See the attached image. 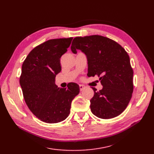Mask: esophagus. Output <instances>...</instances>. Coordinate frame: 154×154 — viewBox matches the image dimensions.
Segmentation results:
<instances>
[{"instance_id": "1", "label": "esophagus", "mask_w": 154, "mask_h": 154, "mask_svg": "<svg viewBox=\"0 0 154 154\" xmlns=\"http://www.w3.org/2000/svg\"><path fill=\"white\" fill-rule=\"evenodd\" d=\"M79 88H80V91H82L85 89V86L82 85H79Z\"/></svg>"}]
</instances>
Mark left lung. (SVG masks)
Listing matches in <instances>:
<instances>
[{
    "label": "left lung",
    "mask_w": 154,
    "mask_h": 154,
    "mask_svg": "<svg viewBox=\"0 0 154 154\" xmlns=\"http://www.w3.org/2000/svg\"><path fill=\"white\" fill-rule=\"evenodd\" d=\"M71 49L75 54L79 49L86 54L87 75H97L103 86L100 91L92 87V112L102 119L120 115L128 105L133 91V71L127 52L115 41L99 35L75 38Z\"/></svg>",
    "instance_id": "1"
}]
</instances>
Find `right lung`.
<instances>
[{"instance_id": "1", "label": "right lung", "mask_w": 154, "mask_h": 154, "mask_svg": "<svg viewBox=\"0 0 154 154\" xmlns=\"http://www.w3.org/2000/svg\"><path fill=\"white\" fill-rule=\"evenodd\" d=\"M73 38L49 39L30 51L22 65L19 82L25 101L39 120L49 124L64 120L71 104L79 93V86L71 82L68 88H58L55 77L60 72V58Z\"/></svg>"}]
</instances>
